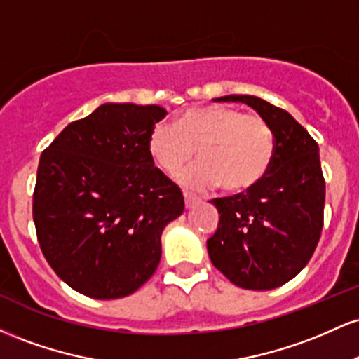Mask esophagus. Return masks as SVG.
<instances>
[{"mask_svg":"<svg viewBox=\"0 0 359 359\" xmlns=\"http://www.w3.org/2000/svg\"><path fill=\"white\" fill-rule=\"evenodd\" d=\"M184 201H185V208H192L194 204L199 203V197H197L196 194L184 191Z\"/></svg>","mask_w":359,"mask_h":359,"instance_id":"1","label":"esophagus"}]
</instances>
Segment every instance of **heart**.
<instances>
[{
	"mask_svg": "<svg viewBox=\"0 0 359 359\" xmlns=\"http://www.w3.org/2000/svg\"><path fill=\"white\" fill-rule=\"evenodd\" d=\"M197 150L201 162L180 177L184 184L224 192L251 191L269 175L275 158V133L259 114L228 106L185 111L174 125L156 123L148 135V154L168 175L179 174Z\"/></svg>",
	"mask_w": 359,
	"mask_h": 359,
	"instance_id": "b5f03b06",
	"label": "heart"
}]
</instances>
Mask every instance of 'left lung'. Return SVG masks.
Segmentation results:
<instances>
[{
    "label": "left lung",
    "mask_w": 359,
    "mask_h": 359,
    "mask_svg": "<svg viewBox=\"0 0 359 359\" xmlns=\"http://www.w3.org/2000/svg\"><path fill=\"white\" fill-rule=\"evenodd\" d=\"M240 101L270 123L275 158L269 175L251 191L212 199L219 222L208 240L212 265L246 290L282 287L307 265L324 224L325 182L317 142L285 109L257 96Z\"/></svg>",
    "instance_id": "1"
}]
</instances>
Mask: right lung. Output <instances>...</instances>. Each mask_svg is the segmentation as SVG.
<instances>
[{"label":"right lung","instance_id":"right-lung-1","mask_svg":"<svg viewBox=\"0 0 359 359\" xmlns=\"http://www.w3.org/2000/svg\"><path fill=\"white\" fill-rule=\"evenodd\" d=\"M160 106L106 102L42 151L34 222L42 253L69 287L111 300L137 292L162 257L163 228L184 212L180 189L148 154Z\"/></svg>","mask_w":359,"mask_h":359}]
</instances>
